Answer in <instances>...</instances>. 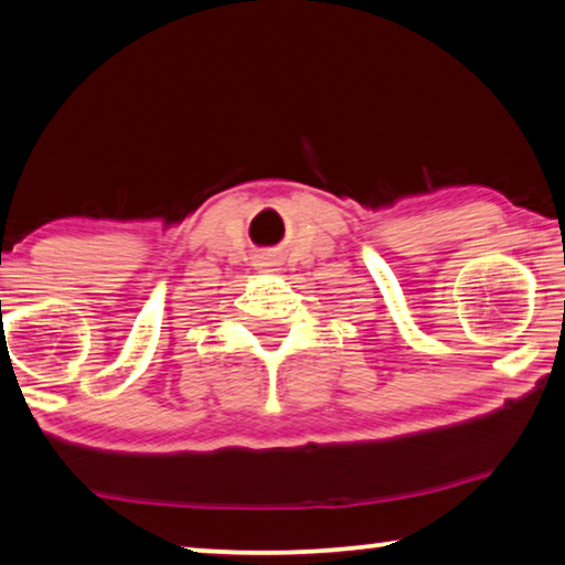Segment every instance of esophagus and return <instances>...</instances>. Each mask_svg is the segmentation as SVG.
Segmentation results:
<instances>
[{"mask_svg": "<svg viewBox=\"0 0 565 565\" xmlns=\"http://www.w3.org/2000/svg\"><path fill=\"white\" fill-rule=\"evenodd\" d=\"M281 262H284L281 254L276 252V248H266V252L254 256V266H256V269H259V271H279Z\"/></svg>", "mask_w": 565, "mask_h": 565, "instance_id": "34e87169", "label": "esophagus"}]
</instances>
